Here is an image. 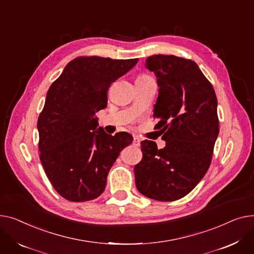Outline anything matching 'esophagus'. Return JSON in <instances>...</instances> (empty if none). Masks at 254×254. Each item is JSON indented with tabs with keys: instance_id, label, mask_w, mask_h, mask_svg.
Here are the masks:
<instances>
[{
	"instance_id": "34e87169",
	"label": "esophagus",
	"mask_w": 254,
	"mask_h": 254,
	"mask_svg": "<svg viewBox=\"0 0 254 254\" xmlns=\"http://www.w3.org/2000/svg\"><path fill=\"white\" fill-rule=\"evenodd\" d=\"M132 144H133L134 146H139V144H140V140H139V138H138L137 136H134V137H133Z\"/></svg>"
}]
</instances>
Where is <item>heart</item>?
Returning <instances> with one entry per match:
<instances>
[{"instance_id": "b5f03b06", "label": "heart", "mask_w": 254, "mask_h": 254, "mask_svg": "<svg viewBox=\"0 0 254 254\" xmlns=\"http://www.w3.org/2000/svg\"><path fill=\"white\" fill-rule=\"evenodd\" d=\"M145 77H148V76H147V74H145V73H142V74H139V76L136 79H138V78H145Z\"/></svg>"}]
</instances>
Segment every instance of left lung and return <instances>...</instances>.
I'll return each mask as SVG.
<instances>
[{"label": "left lung", "instance_id": "obj_1", "mask_svg": "<svg viewBox=\"0 0 254 254\" xmlns=\"http://www.w3.org/2000/svg\"><path fill=\"white\" fill-rule=\"evenodd\" d=\"M158 78L154 118L166 141L158 150L141 141V161L134 166L137 190L147 198L170 202L195 188L210 166L219 132L217 98L198 64L184 57L158 54L145 59Z\"/></svg>", "mask_w": 254, "mask_h": 254}]
</instances>
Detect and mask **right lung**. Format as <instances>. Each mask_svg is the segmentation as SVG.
<instances>
[{"instance_id": "right-lung-1", "label": "right lung", "mask_w": 254, "mask_h": 254, "mask_svg": "<svg viewBox=\"0 0 254 254\" xmlns=\"http://www.w3.org/2000/svg\"><path fill=\"white\" fill-rule=\"evenodd\" d=\"M138 58L80 56L50 86L38 119L40 160L54 190L71 202L99 197L119 154L132 141L127 132L107 134L95 114L107 108L112 83Z\"/></svg>"}]
</instances>
